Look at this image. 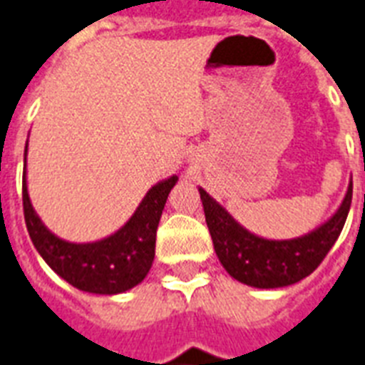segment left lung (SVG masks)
Returning a JSON list of instances; mask_svg holds the SVG:
<instances>
[{
    "label": "left lung",
    "instance_id": "obj_1",
    "mask_svg": "<svg viewBox=\"0 0 365 365\" xmlns=\"http://www.w3.org/2000/svg\"><path fill=\"white\" fill-rule=\"evenodd\" d=\"M197 190L224 269L247 287L282 288L311 275L330 252L351 209L352 179L337 211L319 228L294 239H267L249 232L203 188Z\"/></svg>",
    "mask_w": 365,
    "mask_h": 365
}]
</instances>
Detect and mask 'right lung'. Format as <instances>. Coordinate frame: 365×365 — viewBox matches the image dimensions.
Segmentation results:
<instances>
[{"label": "right lung", "instance_id": "right-lung-1", "mask_svg": "<svg viewBox=\"0 0 365 365\" xmlns=\"http://www.w3.org/2000/svg\"><path fill=\"white\" fill-rule=\"evenodd\" d=\"M22 177V201L24 218L31 243L56 275L71 287L90 294L115 296L137 287L147 277L154 262L156 230L164 211L169 192L177 185L179 177L171 175L160 180L145 194L139 207L120 230L92 243H71L58 237L46 228L31 205L26 180Z\"/></svg>", "mask_w": 365, "mask_h": 365}]
</instances>
